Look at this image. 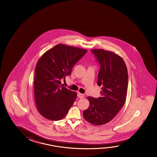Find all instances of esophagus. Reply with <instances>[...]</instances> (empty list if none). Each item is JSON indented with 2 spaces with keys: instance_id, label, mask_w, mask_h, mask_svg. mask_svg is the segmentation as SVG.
Returning <instances> with one entry per match:
<instances>
[{
  "instance_id": "esophagus-1",
  "label": "esophagus",
  "mask_w": 157,
  "mask_h": 157,
  "mask_svg": "<svg viewBox=\"0 0 157 157\" xmlns=\"http://www.w3.org/2000/svg\"><path fill=\"white\" fill-rule=\"evenodd\" d=\"M77 96L79 97L80 98H83V97H84V96H84V94H80V93H79V92H78V93L77 94Z\"/></svg>"
}]
</instances>
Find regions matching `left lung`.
I'll return each instance as SVG.
<instances>
[{"label": "left lung", "mask_w": 157, "mask_h": 157, "mask_svg": "<svg viewBox=\"0 0 157 157\" xmlns=\"http://www.w3.org/2000/svg\"><path fill=\"white\" fill-rule=\"evenodd\" d=\"M100 64L97 85L102 86L101 96L88 97L90 107L83 112L87 122L94 125L109 122L125 103L128 86V71L122 58L103 49L91 50Z\"/></svg>", "instance_id": "obj_1"}]
</instances>
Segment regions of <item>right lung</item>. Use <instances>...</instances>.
Instances as JSON below:
<instances>
[{
  "instance_id": "1",
  "label": "right lung",
  "mask_w": 157,
  "mask_h": 157,
  "mask_svg": "<svg viewBox=\"0 0 157 157\" xmlns=\"http://www.w3.org/2000/svg\"><path fill=\"white\" fill-rule=\"evenodd\" d=\"M87 52L59 44L40 57L35 72L34 95L37 109L43 117L59 121L67 113L77 93L61 85V80L71 74L74 66Z\"/></svg>"
}]
</instances>
